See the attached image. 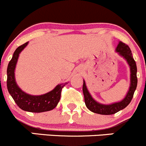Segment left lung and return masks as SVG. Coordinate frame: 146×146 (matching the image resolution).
Here are the masks:
<instances>
[{
	"label": "left lung",
	"instance_id": "8db88e82",
	"mask_svg": "<svg viewBox=\"0 0 146 146\" xmlns=\"http://www.w3.org/2000/svg\"><path fill=\"white\" fill-rule=\"evenodd\" d=\"M116 52H118L121 56L124 58L128 63L130 68V87L127 95L122 101L114 104L105 105L96 101L92 97L89 92L85 80L83 81L82 92H83L85 103L87 108L92 112L101 115H112L117 113L119 110L124 109L129 104L132 99L136 87H137V68L134 58H133L131 51L129 46L122 42H119L116 47Z\"/></svg>",
	"mask_w": 146,
	"mask_h": 146
}]
</instances>
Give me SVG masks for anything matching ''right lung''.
<instances>
[{"mask_svg":"<svg viewBox=\"0 0 146 146\" xmlns=\"http://www.w3.org/2000/svg\"><path fill=\"white\" fill-rule=\"evenodd\" d=\"M28 42L23 44L16 49L12 59L9 62L7 69V90L17 105L23 110L32 113L49 111L57 106L60 100L62 88L68 82L58 85L53 90L40 96L30 95L23 92L15 81V70L19 54L28 45Z\"/></svg>","mask_w":146,"mask_h":146,"instance_id":"1","label":"right lung"}]
</instances>
